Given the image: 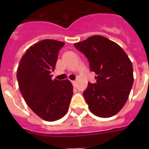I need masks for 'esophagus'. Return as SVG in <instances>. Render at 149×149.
I'll return each mask as SVG.
<instances>
[{
	"mask_svg": "<svg viewBox=\"0 0 149 149\" xmlns=\"http://www.w3.org/2000/svg\"><path fill=\"white\" fill-rule=\"evenodd\" d=\"M72 84L73 85L74 87H75L76 86V81H72Z\"/></svg>",
	"mask_w": 149,
	"mask_h": 149,
	"instance_id": "esophagus-1",
	"label": "esophagus"
}]
</instances>
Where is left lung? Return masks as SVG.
<instances>
[{
    "instance_id": "left-lung-1",
    "label": "left lung",
    "mask_w": 149,
    "mask_h": 149,
    "mask_svg": "<svg viewBox=\"0 0 149 149\" xmlns=\"http://www.w3.org/2000/svg\"><path fill=\"white\" fill-rule=\"evenodd\" d=\"M74 45L97 74L95 84L88 83L83 93L90 111L101 118L116 115L126 103L134 83L130 59L119 45L99 35Z\"/></svg>"
}]
</instances>
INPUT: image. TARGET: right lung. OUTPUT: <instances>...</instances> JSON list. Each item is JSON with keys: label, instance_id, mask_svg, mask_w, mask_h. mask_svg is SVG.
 I'll use <instances>...</instances> for the list:
<instances>
[{"label": "right lung", "instance_id": "right-lung-1", "mask_svg": "<svg viewBox=\"0 0 149 149\" xmlns=\"http://www.w3.org/2000/svg\"><path fill=\"white\" fill-rule=\"evenodd\" d=\"M65 43L45 39L27 50L17 69V80L26 103L48 122L61 119L68 110L73 86L68 80L52 81L60 50Z\"/></svg>", "mask_w": 149, "mask_h": 149}]
</instances>
